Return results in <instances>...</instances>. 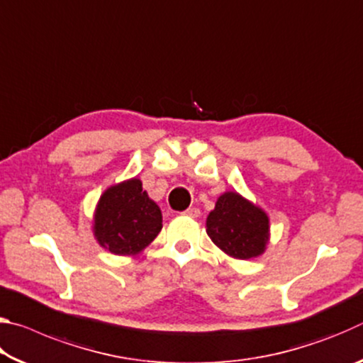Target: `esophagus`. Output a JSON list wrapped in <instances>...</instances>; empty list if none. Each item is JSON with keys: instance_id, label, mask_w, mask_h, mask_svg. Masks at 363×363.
<instances>
[{"instance_id": "obj_1", "label": "esophagus", "mask_w": 363, "mask_h": 363, "mask_svg": "<svg viewBox=\"0 0 363 363\" xmlns=\"http://www.w3.org/2000/svg\"><path fill=\"white\" fill-rule=\"evenodd\" d=\"M184 214H186V216H190V218H199L200 210H199V208H189V210L184 211Z\"/></svg>"}]
</instances>
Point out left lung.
Listing matches in <instances>:
<instances>
[{
	"label": "left lung",
	"mask_w": 363,
	"mask_h": 363,
	"mask_svg": "<svg viewBox=\"0 0 363 363\" xmlns=\"http://www.w3.org/2000/svg\"><path fill=\"white\" fill-rule=\"evenodd\" d=\"M206 233L227 256L251 259L266 251L270 237L269 216L240 194L224 192L208 214Z\"/></svg>",
	"instance_id": "obj_1"
}]
</instances>
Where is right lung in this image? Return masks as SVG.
Wrapping results in <instances>:
<instances>
[{
    "mask_svg": "<svg viewBox=\"0 0 363 363\" xmlns=\"http://www.w3.org/2000/svg\"><path fill=\"white\" fill-rule=\"evenodd\" d=\"M162 211L138 177L110 186L94 211L93 232L104 250L118 256H136L162 230Z\"/></svg>",
    "mask_w": 363,
    "mask_h": 363,
    "instance_id": "obj_1",
    "label": "right lung"
}]
</instances>
